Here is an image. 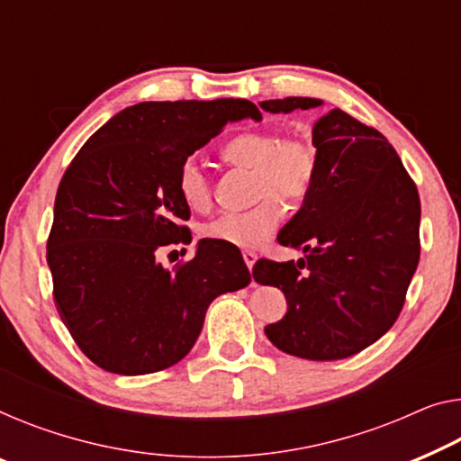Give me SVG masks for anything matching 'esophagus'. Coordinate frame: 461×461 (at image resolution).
Here are the masks:
<instances>
[{
	"label": "esophagus",
	"mask_w": 461,
	"mask_h": 461,
	"mask_svg": "<svg viewBox=\"0 0 461 461\" xmlns=\"http://www.w3.org/2000/svg\"><path fill=\"white\" fill-rule=\"evenodd\" d=\"M242 257H244V263H246V267H249V269L252 271V267H254V263H257V252H252V250H244L242 252Z\"/></svg>",
	"instance_id": "esophagus-1"
}]
</instances>
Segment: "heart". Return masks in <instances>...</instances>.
Returning <instances> with one entry per match:
<instances>
[{
    "mask_svg": "<svg viewBox=\"0 0 461 461\" xmlns=\"http://www.w3.org/2000/svg\"><path fill=\"white\" fill-rule=\"evenodd\" d=\"M223 159L236 167L252 169V201L246 211H230L209 219L198 233L204 240L254 249L277 230L285 204L304 203L319 176V150L304 134H284L275 130L242 132L225 144ZM177 194L192 211H204L212 203V184L194 157L177 171Z\"/></svg>",
    "mask_w": 461,
    "mask_h": 461,
    "instance_id": "obj_1",
    "label": "heart"
}]
</instances>
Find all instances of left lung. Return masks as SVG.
<instances>
[{
    "instance_id": "1",
    "label": "left lung",
    "mask_w": 461,
    "mask_h": 461,
    "mask_svg": "<svg viewBox=\"0 0 461 461\" xmlns=\"http://www.w3.org/2000/svg\"><path fill=\"white\" fill-rule=\"evenodd\" d=\"M319 105L311 97L260 103L271 113ZM312 142L317 182L277 236L304 258H260L252 277L285 294V317L265 327L275 348L306 360H341L383 338L400 317L420 260V196L389 140L341 109L314 122Z\"/></svg>"
}]
</instances>
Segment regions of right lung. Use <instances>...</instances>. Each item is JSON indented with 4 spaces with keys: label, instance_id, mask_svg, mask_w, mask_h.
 I'll return each mask as SVG.
<instances>
[{
    "label": "right lung",
    "instance_id": "right-lung-1",
    "mask_svg": "<svg viewBox=\"0 0 461 461\" xmlns=\"http://www.w3.org/2000/svg\"><path fill=\"white\" fill-rule=\"evenodd\" d=\"M242 118L260 120L258 107L246 99L139 103L68 165L47 240L53 300L82 354L107 373L174 366L201 335L211 302L250 284L242 254L204 240L174 269L157 260L167 246L192 242L190 207L177 194L182 161Z\"/></svg>",
    "mask_w": 461,
    "mask_h": 461
}]
</instances>
